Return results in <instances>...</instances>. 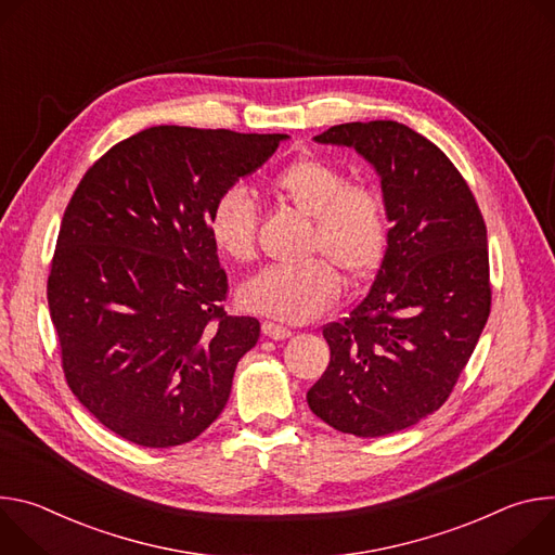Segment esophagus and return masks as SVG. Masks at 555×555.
<instances>
[{
    "label": "esophagus",
    "instance_id": "obj_1",
    "mask_svg": "<svg viewBox=\"0 0 555 555\" xmlns=\"http://www.w3.org/2000/svg\"><path fill=\"white\" fill-rule=\"evenodd\" d=\"M262 333L267 337H271V339H286V337H291V328H286L282 324H275V322H264L262 324Z\"/></svg>",
    "mask_w": 555,
    "mask_h": 555
}]
</instances>
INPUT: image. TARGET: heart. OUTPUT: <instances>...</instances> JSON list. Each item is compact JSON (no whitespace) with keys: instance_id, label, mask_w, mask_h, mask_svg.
<instances>
[{"instance_id":"b5f03b06","label":"heart","mask_w":555,"mask_h":555,"mask_svg":"<svg viewBox=\"0 0 555 555\" xmlns=\"http://www.w3.org/2000/svg\"><path fill=\"white\" fill-rule=\"evenodd\" d=\"M271 192L313 218L309 256L304 264H275L246 280L240 301L249 311L286 322L322 315L337 299L341 278H373L384 262L390 235L388 207L379 190L352 182L350 173L322 156H301L271 176ZM258 203L249 190L233 182L224 188L207 216L216 249L235 264H246L258 251Z\"/></svg>"}]
</instances>
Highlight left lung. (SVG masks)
<instances>
[{
  "label": "left lung",
  "instance_id": "left-lung-1",
  "mask_svg": "<svg viewBox=\"0 0 555 555\" xmlns=\"http://www.w3.org/2000/svg\"><path fill=\"white\" fill-rule=\"evenodd\" d=\"M315 141L375 165L392 227L373 286L324 326L331 361L306 401L344 435L386 437L448 401L478 344L491 309L487 227L454 163L403 122H341Z\"/></svg>",
  "mask_w": 555,
  "mask_h": 555
}]
</instances>
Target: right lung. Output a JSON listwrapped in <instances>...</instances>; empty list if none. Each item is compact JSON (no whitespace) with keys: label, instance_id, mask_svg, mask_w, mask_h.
Returning a JSON list of instances; mask_svg holds the SVG:
<instances>
[{"label":"right lung","instance_id":"right-lung-1","mask_svg":"<svg viewBox=\"0 0 555 555\" xmlns=\"http://www.w3.org/2000/svg\"><path fill=\"white\" fill-rule=\"evenodd\" d=\"M284 139L156 126L109 147L77 184L46 295L64 377L114 435L173 448L224 410L260 322L224 311L207 216Z\"/></svg>","mask_w":555,"mask_h":555}]
</instances>
